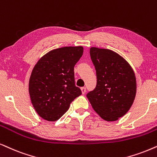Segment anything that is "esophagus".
<instances>
[{"mask_svg": "<svg viewBox=\"0 0 157 157\" xmlns=\"http://www.w3.org/2000/svg\"><path fill=\"white\" fill-rule=\"evenodd\" d=\"M81 90H82V94H85V93H86V87H81Z\"/></svg>", "mask_w": 157, "mask_h": 157, "instance_id": "1", "label": "esophagus"}]
</instances>
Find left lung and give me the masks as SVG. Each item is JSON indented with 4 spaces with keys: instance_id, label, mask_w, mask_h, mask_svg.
Masks as SVG:
<instances>
[{
    "instance_id": "1",
    "label": "left lung",
    "mask_w": 157,
    "mask_h": 157,
    "mask_svg": "<svg viewBox=\"0 0 157 157\" xmlns=\"http://www.w3.org/2000/svg\"><path fill=\"white\" fill-rule=\"evenodd\" d=\"M95 66L97 84L87 94L95 111L107 121H117L132 105L136 81L131 67L119 54L110 49H90Z\"/></svg>"
}]
</instances>
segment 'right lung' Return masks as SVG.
<instances>
[{
	"mask_svg": "<svg viewBox=\"0 0 157 157\" xmlns=\"http://www.w3.org/2000/svg\"><path fill=\"white\" fill-rule=\"evenodd\" d=\"M82 54V47L59 48L45 54L33 67L29 94L33 108L42 118L58 120L82 95L80 87L75 86L74 67Z\"/></svg>",
	"mask_w": 157,
	"mask_h": 157,
	"instance_id": "add662e5",
	"label": "right lung"
}]
</instances>
